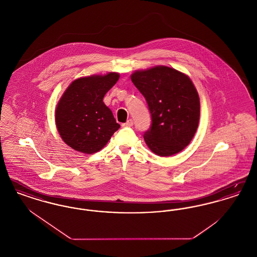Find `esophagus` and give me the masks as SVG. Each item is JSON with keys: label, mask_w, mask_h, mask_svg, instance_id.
<instances>
[{"label": "esophagus", "mask_w": 257, "mask_h": 257, "mask_svg": "<svg viewBox=\"0 0 257 257\" xmlns=\"http://www.w3.org/2000/svg\"><path fill=\"white\" fill-rule=\"evenodd\" d=\"M133 120L132 119H129V120H127L126 122L123 123L122 127H131V126H133Z\"/></svg>", "instance_id": "1"}]
</instances>
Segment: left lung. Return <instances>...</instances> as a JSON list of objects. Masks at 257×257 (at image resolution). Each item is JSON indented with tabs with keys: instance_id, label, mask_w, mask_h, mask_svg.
<instances>
[{
	"instance_id": "1",
	"label": "left lung",
	"mask_w": 257,
	"mask_h": 257,
	"mask_svg": "<svg viewBox=\"0 0 257 257\" xmlns=\"http://www.w3.org/2000/svg\"><path fill=\"white\" fill-rule=\"evenodd\" d=\"M131 80L147 100L150 128L144 138L155 154L167 157L187 147L199 121L200 105L191 79L168 66L136 71Z\"/></svg>"
}]
</instances>
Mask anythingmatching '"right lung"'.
Returning a JSON list of instances; mask_svg holds the SVG:
<instances>
[{"label": "right lung", "instance_id": "1", "mask_svg": "<svg viewBox=\"0 0 257 257\" xmlns=\"http://www.w3.org/2000/svg\"><path fill=\"white\" fill-rule=\"evenodd\" d=\"M119 74L89 76L75 80L57 106L56 124L63 142L75 150L92 154L106 146L120 127L104 104L105 94Z\"/></svg>", "mask_w": 257, "mask_h": 257}]
</instances>
